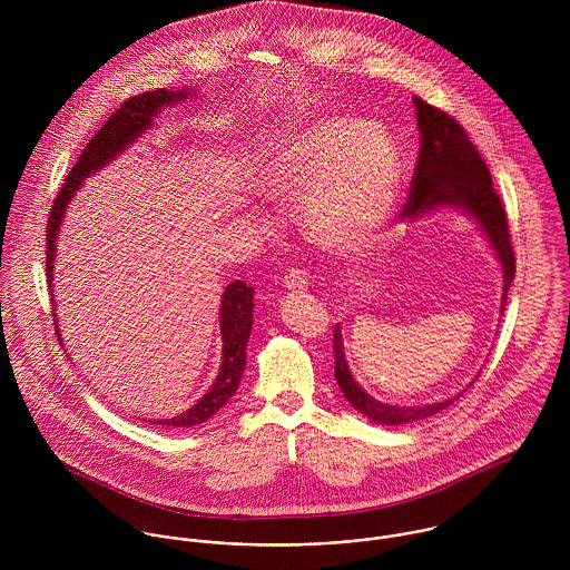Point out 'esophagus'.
Listing matches in <instances>:
<instances>
[{
	"label": "esophagus",
	"mask_w": 570,
	"mask_h": 570,
	"mask_svg": "<svg viewBox=\"0 0 570 570\" xmlns=\"http://www.w3.org/2000/svg\"><path fill=\"white\" fill-rule=\"evenodd\" d=\"M283 283H285V287H287L289 292H305V289L309 287V276H307V272H303V269H289V272L285 274Z\"/></svg>",
	"instance_id": "1"
}]
</instances>
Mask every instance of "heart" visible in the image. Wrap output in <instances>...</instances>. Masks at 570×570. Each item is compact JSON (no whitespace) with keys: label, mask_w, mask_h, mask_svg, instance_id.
Returning <instances> with one entry per match:
<instances>
[{"label":"heart","mask_w":570,"mask_h":570,"mask_svg":"<svg viewBox=\"0 0 570 570\" xmlns=\"http://www.w3.org/2000/svg\"><path fill=\"white\" fill-rule=\"evenodd\" d=\"M261 184L274 199H305L307 235L331 252L351 254L384 233L397 202L400 156L380 122L326 116L269 147Z\"/></svg>","instance_id":"b5f03b06"}]
</instances>
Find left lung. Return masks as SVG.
I'll use <instances>...</instances> for the list:
<instances>
[{"mask_svg": "<svg viewBox=\"0 0 570 570\" xmlns=\"http://www.w3.org/2000/svg\"><path fill=\"white\" fill-rule=\"evenodd\" d=\"M414 107H416V122L421 131V149H419V163L410 181L404 215L416 217L419 213L432 210L436 206H461L474 219H479V224L488 235L489 244L502 263V272H504L502 312H504L507 292L515 276V252H513L509 226H507V213L491 184L488 164L479 154V149L472 145V140L468 138V131L459 125L456 118L425 102L419 96H414ZM333 355H335V380L344 397L377 423H389V425L412 423L430 414H436L454 402V400H448L443 404H432V406L402 407L382 404L368 397L351 377V371L344 357L342 333L337 326L333 331Z\"/></svg>", "mask_w": 570, "mask_h": 570, "instance_id": "1", "label": "left lung"}]
</instances>
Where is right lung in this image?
<instances>
[{
    "label": "right lung",
    "mask_w": 570,
    "mask_h": 570,
    "mask_svg": "<svg viewBox=\"0 0 570 570\" xmlns=\"http://www.w3.org/2000/svg\"><path fill=\"white\" fill-rule=\"evenodd\" d=\"M186 91H168V89H154L138 96L127 98L111 116L105 120V125L94 134V138L87 142L79 156V163L68 173L59 195L52 202L48 224H46V276L48 287H52V263H55V245L57 233L61 228V219L66 215V208L70 199L75 197V190L81 186L82 177H87L91 170L105 166L116 154H120L129 142H134L147 127H151V118L158 114L163 105L184 98ZM252 294L254 289L247 287L244 281H233L222 301V335H224V362L222 371L213 384V389L186 412L160 419L156 423H163L168 428H190L197 423L208 421L217 410L226 406V402L235 395L239 389L242 375L245 368V346L252 331ZM55 333L59 335L57 318L52 316Z\"/></svg>",
    "instance_id": "add662e5"
}]
</instances>
